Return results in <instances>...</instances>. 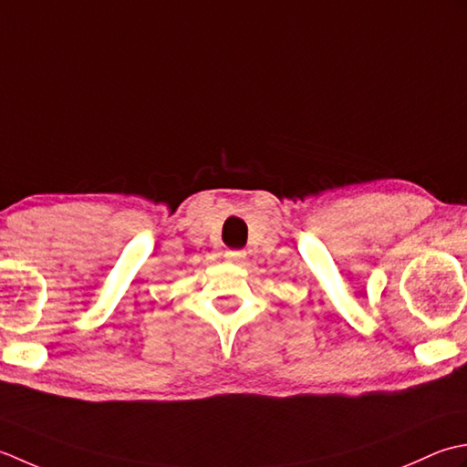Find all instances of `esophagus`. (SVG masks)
<instances>
[{
	"label": "esophagus",
	"instance_id": "1",
	"mask_svg": "<svg viewBox=\"0 0 467 467\" xmlns=\"http://www.w3.org/2000/svg\"><path fill=\"white\" fill-rule=\"evenodd\" d=\"M225 260L234 262V264H242L245 260V252L244 250H227L225 252Z\"/></svg>",
	"mask_w": 467,
	"mask_h": 467
}]
</instances>
